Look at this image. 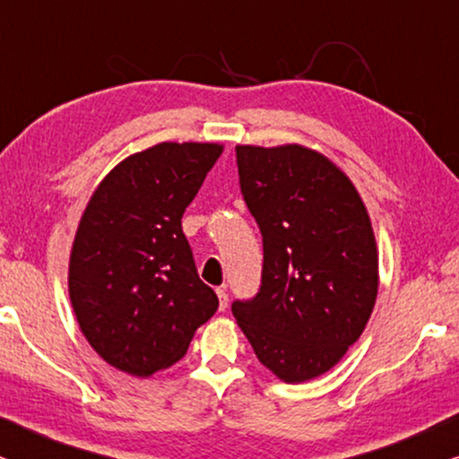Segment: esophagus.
Instances as JSON below:
<instances>
[{
	"instance_id": "1",
	"label": "esophagus",
	"mask_w": 459,
	"mask_h": 459,
	"mask_svg": "<svg viewBox=\"0 0 459 459\" xmlns=\"http://www.w3.org/2000/svg\"><path fill=\"white\" fill-rule=\"evenodd\" d=\"M216 293H218V300H220V310H224L226 307H229V293H226V287H218Z\"/></svg>"
}]
</instances>
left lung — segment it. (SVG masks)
<instances>
[{
    "instance_id": "left-lung-1",
    "label": "left lung",
    "mask_w": 459,
    "mask_h": 459,
    "mask_svg": "<svg viewBox=\"0 0 459 459\" xmlns=\"http://www.w3.org/2000/svg\"><path fill=\"white\" fill-rule=\"evenodd\" d=\"M235 152L264 258L260 290L230 310L274 376L313 380L344 357L374 310L377 252L368 210L319 152L298 144Z\"/></svg>"
}]
</instances>
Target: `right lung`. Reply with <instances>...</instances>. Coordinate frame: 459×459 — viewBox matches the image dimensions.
<instances>
[{
  "instance_id": "obj_1",
  "label": "right lung",
  "mask_w": 459,
  "mask_h": 459,
  "mask_svg": "<svg viewBox=\"0 0 459 459\" xmlns=\"http://www.w3.org/2000/svg\"><path fill=\"white\" fill-rule=\"evenodd\" d=\"M220 152L210 143L136 152L85 207L69 296L85 340L113 368L140 377L169 368L218 310V296L197 274L182 213Z\"/></svg>"
}]
</instances>
